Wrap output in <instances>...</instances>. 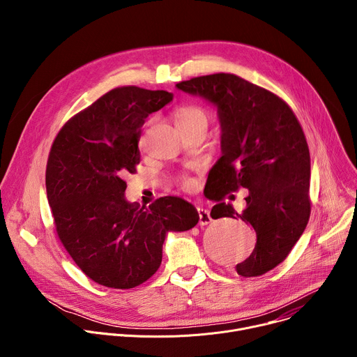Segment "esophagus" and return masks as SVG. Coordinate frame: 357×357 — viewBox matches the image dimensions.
<instances>
[{"label": "esophagus", "mask_w": 357, "mask_h": 357, "mask_svg": "<svg viewBox=\"0 0 357 357\" xmlns=\"http://www.w3.org/2000/svg\"><path fill=\"white\" fill-rule=\"evenodd\" d=\"M197 215H199V225L200 226H206L212 222V218H211V213L209 211L203 209V208H197Z\"/></svg>", "instance_id": "34e87169"}]
</instances>
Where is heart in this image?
<instances>
[{
  "label": "heart",
  "mask_w": 357,
  "mask_h": 357,
  "mask_svg": "<svg viewBox=\"0 0 357 357\" xmlns=\"http://www.w3.org/2000/svg\"><path fill=\"white\" fill-rule=\"evenodd\" d=\"M211 120V114L209 112L197 105H186L179 107L175 112V121L176 126L181 131H188L192 128H208ZM183 188H189L190 182L189 181H183L182 182Z\"/></svg>",
  "instance_id": "heart-1"
}]
</instances>
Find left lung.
Returning <instances> with one entry per match:
<instances>
[{
  "label": "left lung",
  "mask_w": 357,
  "mask_h": 357,
  "mask_svg": "<svg viewBox=\"0 0 357 357\" xmlns=\"http://www.w3.org/2000/svg\"><path fill=\"white\" fill-rule=\"evenodd\" d=\"M176 87L218 107L222 157L209 172L205 192L219 203L211 216L251 225L257 244L236 271L241 277L263 275L287 259L310 220L311 157L302 127L281 97L231 73L193 77ZM240 187L249 190L241 214L222 202Z\"/></svg>",
  "instance_id": "8db88e82"
}]
</instances>
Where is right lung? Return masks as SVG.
<instances>
[{
	"mask_svg": "<svg viewBox=\"0 0 357 357\" xmlns=\"http://www.w3.org/2000/svg\"><path fill=\"white\" fill-rule=\"evenodd\" d=\"M165 90L123 86L97 98L58 132L46 165V195L58 237L77 267L109 288H134L157 273L168 231L199 222L189 202L165 196L128 203L123 179L137 172L145 117L172 100Z\"/></svg>",
	"mask_w": 357,
	"mask_h": 357,
	"instance_id": "obj_1",
	"label": "right lung"
}]
</instances>
